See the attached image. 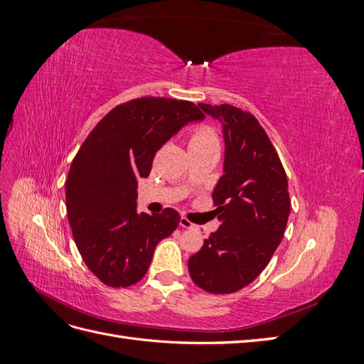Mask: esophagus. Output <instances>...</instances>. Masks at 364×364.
Returning <instances> with one entry per match:
<instances>
[{"label":"esophagus","mask_w":364,"mask_h":364,"mask_svg":"<svg viewBox=\"0 0 364 364\" xmlns=\"http://www.w3.org/2000/svg\"><path fill=\"white\" fill-rule=\"evenodd\" d=\"M179 225L183 228V229H194L196 228V225H193L188 218H185V217H182L181 218V222H179Z\"/></svg>","instance_id":"obj_1"}]
</instances>
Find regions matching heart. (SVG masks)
<instances>
[{
  "mask_svg": "<svg viewBox=\"0 0 364 364\" xmlns=\"http://www.w3.org/2000/svg\"><path fill=\"white\" fill-rule=\"evenodd\" d=\"M206 144L217 146V135L214 129L209 126L196 127L190 138V146H206Z\"/></svg>",
  "mask_w": 364,
  "mask_h": 364,
  "instance_id": "heart-1",
  "label": "heart"
}]
</instances>
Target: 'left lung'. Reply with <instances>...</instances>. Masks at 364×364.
I'll list each match as a JSON object with an SVG mask.
<instances>
[{"instance_id":"1","label":"left lung","mask_w":364,"mask_h":364,"mask_svg":"<svg viewBox=\"0 0 364 364\" xmlns=\"http://www.w3.org/2000/svg\"><path fill=\"white\" fill-rule=\"evenodd\" d=\"M199 107L223 127V176L213 193L220 228L188 259L193 282L214 294L249 285L266 269L290 215L287 174L258 119L230 105Z\"/></svg>"}]
</instances>
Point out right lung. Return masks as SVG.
Returning <instances> with one entry per match:
<instances>
[{
    "mask_svg": "<svg viewBox=\"0 0 364 364\" xmlns=\"http://www.w3.org/2000/svg\"><path fill=\"white\" fill-rule=\"evenodd\" d=\"M191 102L142 97L118 105L98 123L65 182L67 214L75 246L109 287H129L147 273L156 245L178 228L173 208L136 213V186L156 151L190 121L203 119Z\"/></svg>",
    "mask_w": 364,
    "mask_h": 364,
    "instance_id": "right-lung-1",
    "label": "right lung"
}]
</instances>
